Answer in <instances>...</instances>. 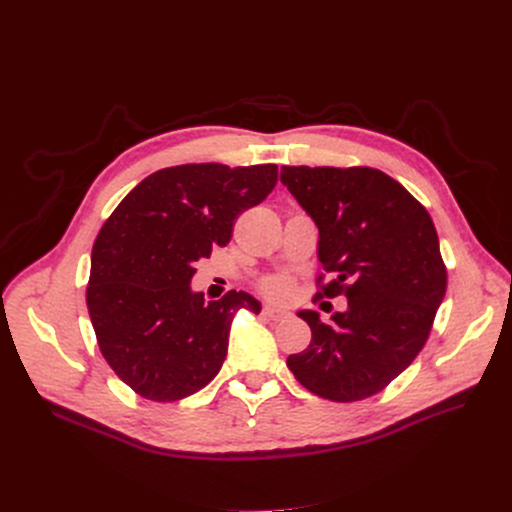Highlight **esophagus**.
I'll return each mask as SVG.
<instances>
[{
  "mask_svg": "<svg viewBox=\"0 0 512 512\" xmlns=\"http://www.w3.org/2000/svg\"><path fill=\"white\" fill-rule=\"evenodd\" d=\"M263 315H265V317H270V319H274V321H280V319L288 317L290 313H288L286 309H280V307H272V305H265V307H263Z\"/></svg>",
  "mask_w": 512,
  "mask_h": 512,
  "instance_id": "esophagus-1",
  "label": "esophagus"
}]
</instances>
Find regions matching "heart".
Masks as SVG:
<instances>
[{
    "label": "heart",
    "mask_w": 512,
    "mask_h": 512,
    "mask_svg": "<svg viewBox=\"0 0 512 512\" xmlns=\"http://www.w3.org/2000/svg\"><path fill=\"white\" fill-rule=\"evenodd\" d=\"M263 290L267 297L272 299H288L290 292H292V282L284 276H278V278H270L263 282Z\"/></svg>",
    "instance_id": "obj_1"
}]
</instances>
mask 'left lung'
Here are the masks:
<instances>
[{
	"label": "left lung",
	"instance_id": "obj_1",
	"mask_svg": "<svg viewBox=\"0 0 512 512\" xmlns=\"http://www.w3.org/2000/svg\"><path fill=\"white\" fill-rule=\"evenodd\" d=\"M280 180L315 222L317 259L334 276L317 294L348 301L326 324L317 311L297 313L311 342L286 365L321 398L378 394L419 355L446 294L434 222L405 186L373 168L282 166Z\"/></svg>",
	"mask_w": 512,
	"mask_h": 512
}]
</instances>
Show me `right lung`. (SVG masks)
Listing matches in <instances>:
<instances>
[{
  "instance_id": "add662e5",
  "label": "right lung",
  "mask_w": 512,
  "mask_h": 512,
  "mask_svg": "<svg viewBox=\"0 0 512 512\" xmlns=\"http://www.w3.org/2000/svg\"><path fill=\"white\" fill-rule=\"evenodd\" d=\"M276 182L274 164L166 168L134 186L103 224L87 307L101 355L139 396L170 402L207 386L226 359L234 315L261 311L242 290L207 303L191 280L201 257L228 245L238 213Z\"/></svg>"
}]
</instances>
